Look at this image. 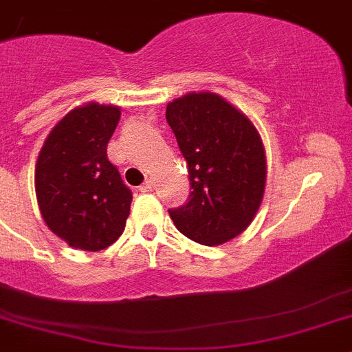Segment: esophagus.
<instances>
[{
	"mask_svg": "<svg viewBox=\"0 0 352 352\" xmlns=\"http://www.w3.org/2000/svg\"><path fill=\"white\" fill-rule=\"evenodd\" d=\"M153 188H155V183H153L152 179H148V182H145L142 186H140V192L148 193V192H153Z\"/></svg>",
	"mask_w": 352,
	"mask_h": 352,
	"instance_id": "1",
	"label": "esophagus"
}]
</instances>
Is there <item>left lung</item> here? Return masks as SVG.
Wrapping results in <instances>:
<instances>
[{
	"mask_svg": "<svg viewBox=\"0 0 352 352\" xmlns=\"http://www.w3.org/2000/svg\"><path fill=\"white\" fill-rule=\"evenodd\" d=\"M167 124L188 164L190 200L169 209L176 228L202 245L245 232L266 186V153L252 120L216 93H186L167 103Z\"/></svg>",
	"mask_w": 352,
	"mask_h": 352,
	"instance_id": "1",
	"label": "left lung"
}]
</instances>
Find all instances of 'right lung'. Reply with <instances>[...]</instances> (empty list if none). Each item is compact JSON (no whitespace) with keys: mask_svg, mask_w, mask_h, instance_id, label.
Segmentation results:
<instances>
[{"mask_svg":"<svg viewBox=\"0 0 352 352\" xmlns=\"http://www.w3.org/2000/svg\"><path fill=\"white\" fill-rule=\"evenodd\" d=\"M117 105L89 102L55 124L36 162L34 186L46 226L79 250H103L124 232L133 193L107 159Z\"/></svg>","mask_w":352,"mask_h":352,"instance_id":"add662e5","label":"right lung"}]
</instances>
